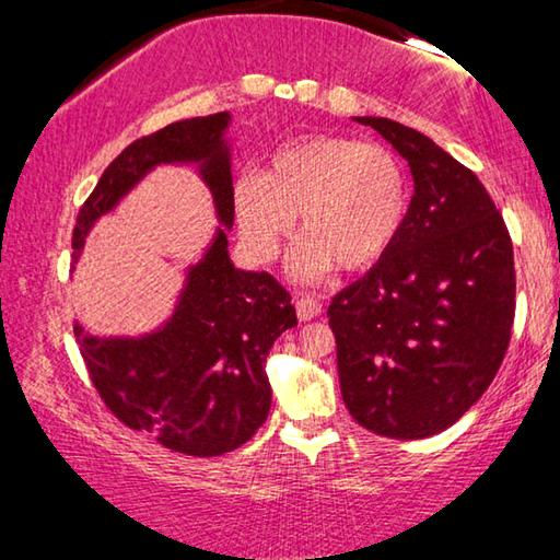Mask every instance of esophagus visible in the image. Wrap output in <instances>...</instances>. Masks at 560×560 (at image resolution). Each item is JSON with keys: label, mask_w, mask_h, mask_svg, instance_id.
I'll return each mask as SVG.
<instances>
[{"label": "esophagus", "mask_w": 560, "mask_h": 560, "mask_svg": "<svg viewBox=\"0 0 560 560\" xmlns=\"http://www.w3.org/2000/svg\"><path fill=\"white\" fill-rule=\"evenodd\" d=\"M320 311H324V303H320L316 296H303L296 301V314L301 320H311L320 316Z\"/></svg>", "instance_id": "34e87169"}]
</instances>
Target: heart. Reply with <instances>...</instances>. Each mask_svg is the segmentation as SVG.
<instances>
[{
  "instance_id": "heart-1",
  "label": "heart",
  "mask_w": 560,
  "mask_h": 560,
  "mask_svg": "<svg viewBox=\"0 0 560 560\" xmlns=\"http://www.w3.org/2000/svg\"><path fill=\"white\" fill-rule=\"evenodd\" d=\"M232 207L252 257L271 261L299 214L306 236L291 269L314 281L334 267L360 271L400 236L410 185L390 148L346 136H303L273 150L264 173L232 185Z\"/></svg>"
}]
</instances>
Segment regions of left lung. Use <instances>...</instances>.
Masks as SVG:
<instances>
[{"mask_svg":"<svg viewBox=\"0 0 560 560\" xmlns=\"http://www.w3.org/2000/svg\"><path fill=\"white\" fill-rule=\"evenodd\" d=\"M355 120L407 160L415 195L390 252L328 306L340 395L365 430L432 438L485 395L504 360L514 246L485 185L447 150L390 118Z\"/></svg>","mask_w":560,"mask_h":560,"instance_id":"1","label":"left lung"}]
</instances>
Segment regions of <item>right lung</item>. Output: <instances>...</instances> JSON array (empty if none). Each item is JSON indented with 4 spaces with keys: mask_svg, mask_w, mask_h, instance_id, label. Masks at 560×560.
<instances>
[{
    "mask_svg": "<svg viewBox=\"0 0 560 560\" xmlns=\"http://www.w3.org/2000/svg\"><path fill=\"white\" fill-rule=\"evenodd\" d=\"M230 122L232 113L224 110L170 122L130 143L83 202L71 244L79 264L93 224L160 165H195L210 189L220 226L185 269L173 314L140 336H91L73 326L108 410L130 430L155 434L167 450L192 457H220L254 438L271 410L269 350L299 324L289 291L271 273L236 269L230 259Z\"/></svg>",
    "mask_w": 560,
    "mask_h": 560,
    "instance_id": "1",
    "label": "right lung"
}]
</instances>
